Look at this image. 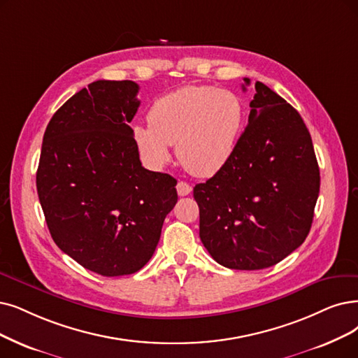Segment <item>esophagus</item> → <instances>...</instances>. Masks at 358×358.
<instances>
[{
  "mask_svg": "<svg viewBox=\"0 0 358 358\" xmlns=\"http://www.w3.org/2000/svg\"><path fill=\"white\" fill-rule=\"evenodd\" d=\"M176 191H178V194H179L180 196H185V195L191 194V191H192V187H191L189 183H187V182L180 180V182H178V185H176Z\"/></svg>",
  "mask_w": 358,
  "mask_h": 358,
  "instance_id": "esophagus-1",
  "label": "esophagus"
}]
</instances>
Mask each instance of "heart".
I'll use <instances>...</instances> for the list:
<instances>
[{
	"mask_svg": "<svg viewBox=\"0 0 358 358\" xmlns=\"http://www.w3.org/2000/svg\"><path fill=\"white\" fill-rule=\"evenodd\" d=\"M150 124H135L134 141L144 160L162 167L176 144L179 163L191 175L210 178L231 160L244 126L239 98L213 87H183L154 101Z\"/></svg>",
	"mask_w": 358,
	"mask_h": 358,
	"instance_id": "b5f03b06",
	"label": "heart"
}]
</instances>
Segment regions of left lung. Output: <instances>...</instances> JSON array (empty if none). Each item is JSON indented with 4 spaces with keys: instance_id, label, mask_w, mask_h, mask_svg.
<instances>
[{
    "instance_id": "left-lung-1",
    "label": "left lung",
    "mask_w": 358,
    "mask_h": 358,
    "mask_svg": "<svg viewBox=\"0 0 358 358\" xmlns=\"http://www.w3.org/2000/svg\"><path fill=\"white\" fill-rule=\"evenodd\" d=\"M250 107L231 160L194 188L201 242L219 264L236 270L275 266L301 245L320 189L299 113L262 82Z\"/></svg>"
}]
</instances>
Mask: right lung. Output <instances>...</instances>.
Masks as SVG:
<instances>
[{
    "label": "right lung",
    "instance_id": "right-lung-1",
    "mask_svg": "<svg viewBox=\"0 0 358 358\" xmlns=\"http://www.w3.org/2000/svg\"><path fill=\"white\" fill-rule=\"evenodd\" d=\"M138 91L132 80H96L69 98L47 126L36 171L57 247L107 278L150 262L178 203L176 179L141 164L129 126Z\"/></svg>",
    "mask_w": 358,
    "mask_h": 358
}]
</instances>
